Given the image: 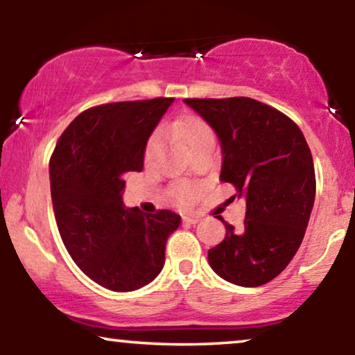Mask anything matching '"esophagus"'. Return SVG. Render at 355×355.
I'll use <instances>...</instances> for the list:
<instances>
[{"label":"esophagus","instance_id":"esophagus-1","mask_svg":"<svg viewBox=\"0 0 355 355\" xmlns=\"http://www.w3.org/2000/svg\"><path fill=\"white\" fill-rule=\"evenodd\" d=\"M198 220H200V217H197V215H187V217H183V222L190 223V225H195Z\"/></svg>","mask_w":355,"mask_h":355}]
</instances>
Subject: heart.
<instances>
[{
    "instance_id": "obj_1",
    "label": "heart",
    "mask_w": 355,
    "mask_h": 355,
    "mask_svg": "<svg viewBox=\"0 0 355 355\" xmlns=\"http://www.w3.org/2000/svg\"><path fill=\"white\" fill-rule=\"evenodd\" d=\"M165 132L172 138H175V140L182 141L189 150L205 144V141L214 140V132H211V128L198 116H185L182 118V120L172 121V123L165 126ZM157 145L158 137L153 135L150 138L146 152L150 153ZM172 193L173 197L177 198V202L182 203V205H189V203H191V200L195 198V189L189 185V183H178V185H175Z\"/></svg>"
}]
</instances>
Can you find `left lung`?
<instances>
[{
	"label": "left lung",
	"mask_w": 355,
	"mask_h": 355,
	"mask_svg": "<svg viewBox=\"0 0 355 355\" xmlns=\"http://www.w3.org/2000/svg\"><path fill=\"white\" fill-rule=\"evenodd\" d=\"M217 133L220 180L247 202L240 230L225 225V239L209 250L217 275L240 287L275 279L302 243L315 200V170L304 133L288 116L260 101L187 98Z\"/></svg>",
	"instance_id": "8db88e82"
}]
</instances>
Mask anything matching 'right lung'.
<instances>
[{
  "mask_svg": "<svg viewBox=\"0 0 355 355\" xmlns=\"http://www.w3.org/2000/svg\"><path fill=\"white\" fill-rule=\"evenodd\" d=\"M173 98L118 101L80 113L50 160L61 240L93 282L132 292L157 279L180 215H148L123 203L125 173L141 172L146 141Z\"/></svg>",
  "mask_w": 355,
  "mask_h": 355,
  "instance_id": "obj_1",
  "label": "right lung"
}]
</instances>
